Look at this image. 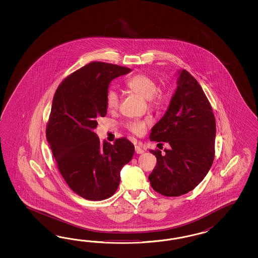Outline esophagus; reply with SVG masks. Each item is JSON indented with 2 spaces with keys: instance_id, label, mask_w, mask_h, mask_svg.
<instances>
[{
  "instance_id": "esophagus-1",
  "label": "esophagus",
  "mask_w": 258,
  "mask_h": 258,
  "mask_svg": "<svg viewBox=\"0 0 258 258\" xmlns=\"http://www.w3.org/2000/svg\"><path fill=\"white\" fill-rule=\"evenodd\" d=\"M135 152L137 154H142V153H144V149H142L139 146H135Z\"/></svg>"
}]
</instances>
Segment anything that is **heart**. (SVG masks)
Returning <instances> with one entry per match:
<instances>
[{
    "label": "heart",
    "instance_id": "heart-1",
    "mask_svg": "<svg viewBox=\"0 0 258 258\" xmlns=\"http://www.w3.org/2000/svg\"><path fill=\"white\" fill-rule=\"evenodd\" d=\"M126 87L135 94H139L145 99H149L153 107H160L164 101L163 93L158 91V84L155 79L148 75H136L126 81ZM107 107L110 109H117L120 103V94L116 90L109 89L106 96ZM147 126L146 121H131L126 124V127L135 134L144 133Z\"/></svg>",
    "mask_w": 258,
    "mask_h": 258
}]
</instances>
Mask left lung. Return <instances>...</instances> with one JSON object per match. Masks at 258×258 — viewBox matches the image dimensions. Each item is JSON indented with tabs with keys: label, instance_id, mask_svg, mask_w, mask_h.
<instances>
[{
	"label": "left lung",
	"instance_id": "obj_1",
	"mask_svg": "<svg viewBox=\"0 0 258 258\" xmlns=\"http://www.w3.org/2000/svg\"><path fill=\"white\" fill-rule=\"evenodd\" d=\"M177 88L164 116L152 127L150 141L170 149L150 150L157 165L152 188L166 197L186 194L205 178L215 157L216 120L203 88L186 70L177 72Z\"/></svg>",
	"mask_w": 258,
	"mask_h": 258
}]
</instances>
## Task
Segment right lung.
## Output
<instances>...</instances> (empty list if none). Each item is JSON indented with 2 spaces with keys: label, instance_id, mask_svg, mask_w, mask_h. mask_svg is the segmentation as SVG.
<instances>
[{
  "label": "right lung",
  "instance_id": "obj_1",
  "mask_svg": "<svg viewBox=\"0 0 258 258\" xmlns=\"http://www.w3.org/2000/svg\"><path fill=\"white\" fill-rule=\"evenodd\" d=\"M131 72L115 64L89 63L64 79L53 98L47 140L63 179L89 201L115 193L120 171L134 154L127 139H117L113 145L101 143L94 132L97 118L107 114L109 83Z\"/></svg>",
  "mask_w": 258,
  "mask_h": 258
}]
</instances>
